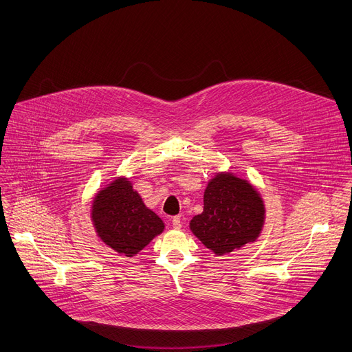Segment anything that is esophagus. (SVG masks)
<instances>
[{
	"instance_id": "34e87169",
	"label": "esophagus",
	"mask_w": 352,
	"mask_h": 352,
	"mask_svg": "<svg viewBox=\"0 0 352 352\" xmlns=\"http://www.w3.org/2000/svg\"><path fill=\"white\" fill-rule=\"evenodd\" d=\"M171 221H173V228H174V229L179 230V229L182 228V221H181V216H174Z\"/></svg>"
}]
</instances>
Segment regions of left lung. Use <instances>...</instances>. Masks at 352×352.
I'll use <instances>...</instances> for the list:
<instances>
[{"label":"left lung","instance_id":"1","mask_svg":"<svg viewBox=\"0 0 352 352\" xmlns=\"http://www.w3.org/2000/svg\"><path fill=\"white\" fill-rule=\"evenodd\" d=\"M263 199L247 181L217 174L206 186L204 212L190 220V230L217 255L254 241L264 225Z\"/></svg>","mask_w":352,"mask_h":352}]
</instances>
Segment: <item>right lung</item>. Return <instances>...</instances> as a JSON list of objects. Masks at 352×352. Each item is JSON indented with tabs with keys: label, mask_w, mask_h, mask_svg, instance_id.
Returning <instances> with one entry per match:
<instances>
[{
	"label": "right lung",
	"mask_w": 352,
	"mask_h": 352,
	"mask_svg": "<svg viewBox=\"0 0 352 352\" xmlns=\"http://www.w3.org/2000/svg\"><path fill=\"white\" fill-rule=\"evenodd\" d=\"M92 220L101 240L126 257L138 254L164 230L163 220L144 206L124 178L116 179L97 195Z\"/></svg>",
	"instance_id": "obj_1"
}]
</instances>
